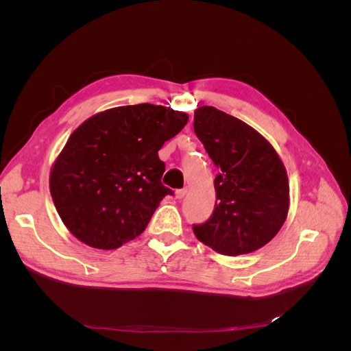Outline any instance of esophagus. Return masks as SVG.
<instances>
[{"label": "esophagus", "mask_w": 351, "mask_h": 351, "mask_svg": "<svg viewBox=\"0 0 351 351\" xmlns=\"http://www.w3.org/2000/svg\"><path fill=\"white\" fill-rule=\"evenodd\" d=\"M186 193H187L186 189H180V190H177V192H176V197L177 199H183L186 196Z\"/></svg>", "instance_id": "34e87169"}]
</instances>
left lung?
Masks as SVG:
<instances>
[{
  "label": "left lung",
  "instance_id": "obj_1",
  "mask_svg": "<svg viewBox=\"0 0 351 351\" xmlns=\"http://www.w3.org/2000/svg\"><path fill=\"white\" fill-rule=\"evenodd\" d=\"M193 127L219 169L214 214L193 227L195 236L226 256L263 247L277 236L290 208L289 177L280 155L253 127L215 107L195 110Z\"/></svg>",
  "mask_w": 351,
  "mask_h": 351
}]
</instances>
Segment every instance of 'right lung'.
I'll use <instances>...</instances> for the list:
<instances>
[{"mask_svg":"<svg viewBox=\"0 0 351 351\" xmlns=\"http://www.w3.org/2000/svg\"><path fill=\"white\" fill-rule=\"evenodd\" d=\"M186 112L137 104L95 114L74 130L49 173V192L71 234L112 250L145 231L171 190L158 151L182 132Z\"/></svg>","mask_w":351,"mask_h":351,"instance_id":"add662e5","label":"right lung"}]
</instances>
